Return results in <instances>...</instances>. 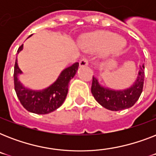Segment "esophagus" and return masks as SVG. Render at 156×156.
I'll return each mask as SVG.
<instances>
[{"label":"esophagus","mask_w":156,"mask_h":156,"mask_svg":"<svg viewBox=\"0 0 156 156\" xmlns=\"http://www.w3.org/2000/svg\"><path fill=\"white\" fill-rule=\"evenodd\" d=\"M88 65V60L87 58H83L81 59L79 61V66H85Z\"/></svg>","instance_id":"obj_1"}]
</instances>
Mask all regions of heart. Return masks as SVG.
Listing matches in <instances>:
<instances>
[{
	"label": "heart",
	"mask_w": 156,
	"mask_h": 156,
	"mask_svg": "<svg viewBox=\"0 0 156 156\" xmlns=\"http://www.w3.org/2000/svg\"><path fill=\"white\" fill-rule=\"evenodd\" d=\"M84 45L87 49L92 52L105 48L104 54L108 55L122 49L126 45V42L113 33L100 31L88 35L84 40Z\"/></svg>",
	"instance_id": "obj_1"
}]
</instances>
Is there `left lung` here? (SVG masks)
<instances>
[{
  "mask_svg": "<svg viewBox=\"0 0 156 156\" xmlns=\"http://www.w3.org/2000/svg\"><path fill=\"white\" fill-rule=\"evenodd\" d=\"M144 66H140L137 80L130 88L124 90H113L103 87L93 77L91 93L100 105L111 111H119L129 108L140 97L144 83Z\"/></svg>",
  "mask_w": 156,
  "mask_h": 156,
  "instance_id": "left-lung-1",
  "label": "left lung"
}]
</instances>
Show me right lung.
Segmentation results:
<instances>
[{
  "label": "right lung",
  "instance_id": "1",
  "mask_svg": "<svg viewBox=\"0 0 156 156\" xmlns=\"http://www.w3.org/2000/svg\"><path fill=\"white\" fill-rule=\"evenodd\" d=\"M23 44L18 48V53L23 49ZM78 62L64 69L57 78V80L43 90H31L27 89L18 81V74L22 73L17 63L14 65L13 81L14 89L18 100L27 111L37 114H48L55 111L61 106L68 93V87L71 78H73L78 70Z\"/></svg>",
  "mask_w": 156,
  "mask_h": 156
}]
</instances>
